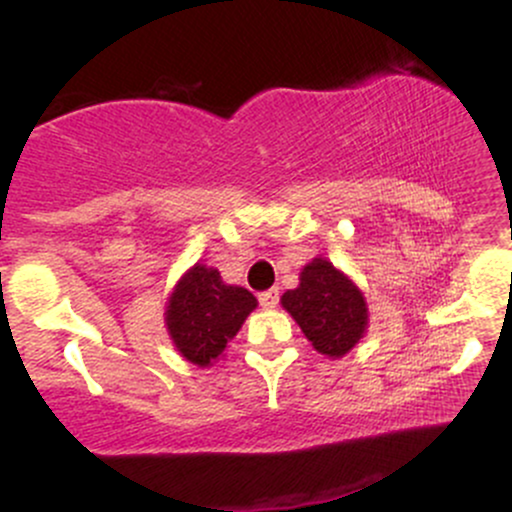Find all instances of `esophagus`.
<instances>
[{"label": "esophagus", "instance_id": "34e87169", "mask_svg": "<svg viewBox=\"0 0 512 512\" xmlns=\"http://www.w3.org/2000/svg\"><path fill=\"white\" fill-rule=\"evenodd\" d=\"M276 303H279V289H269L260 293V305L264 310L276 308Z\"/></svg>", "mask_w": 512, "mask_h": 512}]
</instances>
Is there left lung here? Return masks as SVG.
Returning <instances> with one entry per match:
<instances>
[{"label":"left lung","instance_id":"1","mask_svg":"<svg viewBox=\"0 0 512 512\" xmlns=\"http://www.w3.org/2000/svg\"><path fill=\"white\" fill-rule=\"evenodd\" d=\"M281 308L298 322L317 354L342 358L368 330V303L356 281L327 257H313L296 289L281 296Z\"/></svg>","mask_w":512,"mask_h":512}]
</instances>
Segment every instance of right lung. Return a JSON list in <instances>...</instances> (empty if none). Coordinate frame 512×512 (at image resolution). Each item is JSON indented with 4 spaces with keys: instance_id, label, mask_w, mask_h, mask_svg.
Masks as SVG:
<instances>
[{
    "instance_id": "right-lung-1",
    "label": "right lung",
    "mask_w": 512,
    "mask_h": 512,
    "mask_svg": "<svg viewBox=\"0 0 512 512\" xmlns=\"http://www.w3.org/2000/svg\"><path fill=\"white\" fill-rule=\"evenodd\" d=\"M257 298L243 286L226 284L219 269L197 262L180 276L166 303V330L185 361L214 366L236 337Z\"/></svg>"
}]
</instances>
